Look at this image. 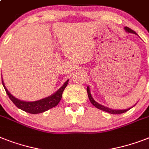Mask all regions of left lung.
<instances>
[{
  "label": "left lung",
  "mask_w": 149,
  "mask_h": 149,
  "mask_svg": "<svg viewBox=\"0 0 149 149\" xmlns=\"http://www.w3.org/2000/svg\"><path fill=\"white\" fill-rule=\"evenodd\" d=\"M124 29H125V31H126V32L128 33H135V34H136V33L134 31H132V29L129 28V27H127V26H125L124 27ZM87 93H88V96H89V100H90V102H91V103L95 107H96L97 109H101L102 110V111H105V112H109V113H111V114H121V113H124V112H127L128 110H129L130 109H132V107H131V108H129V109H109L108 108V107H106V106H102V105H100V103H98L97 102H95V100H93V96H92L91 93H90V89H89V87L87 86Z\"/></svg>",
  "instance_id": "8db88e82"
}]
</instances>
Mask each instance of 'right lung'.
I'll use <instances>...</instances> for the list:
<instances>
[{
	"label": "right lung",
	"instance_id": "obj_1",
	"mask_svg": "<svg viewBox=\"0 0 149 149\" xmlns=\"http://www.w3.org/2000/svg\"><path fill=\"white\" fill-rule=\"evenodd\" d=\"M68 82L69 79L66 80L64 83L63 85L60 87L56 93L52 94L51 95H49L47 97L41 99V100H37V101L26 102V101L18 100V99L14 97V95H12L11 93L6 88L4 83H3V79H2V84L4 87L6 93H7L10 99V100L14 102V105L20 109L25 111L26 112H29V113H31V114H38V113L46 112L47 110H49V109L57 106L58 103L60 102V100H61V98H62L63 92V90L66 87L67 84H68Z\"/></svg>",
	"mask_w": 149,
	"mask_h": 149
}]
</instances>
